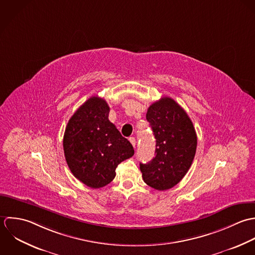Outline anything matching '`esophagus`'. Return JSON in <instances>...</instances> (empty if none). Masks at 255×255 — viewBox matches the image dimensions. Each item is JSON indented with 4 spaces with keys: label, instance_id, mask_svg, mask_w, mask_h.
<instances>
[{
    "label": "esophagus",
    "instance_id": "obj_1",
    "mask_svg": "<svg viewBox=\"0 0 255 255\" xmlns=\"http://www.w3.org/2000/svg\"><path fill=\"white\" fill-rule=\"evenodd\" d=\"M129 141H130V143L132 144V146H133L134 148H136V139H135L134 137H130V138H129Z\"/></svg>",
    "mask_w": 255,
    "mask_h": 255
}]
</instances>
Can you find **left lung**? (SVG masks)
Returning a JSON list of instances; mask_svg holds the SVG:
<instances>
[{
  "label": "left lung",
  "mask_w": 255,
  "mask_h": 255,
  "mask_svg": "<svg viewBox=\"0 0 255 255\" xmlns=\"http://www.w3.org/2000/svg\"><path fill=\"white\" fill-rule=\"evenodd\" d=\"M146 118L155 138L154 157L140 163L144 181L156 190H167L187 173L196 153L197 135L185 110L170 98L148 108Z\"/></svg>",
  "instance_id": "8db88e82"
}]
</instances>
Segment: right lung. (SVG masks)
I'll return each instance as SVG.
<instances>
[{"instance_id":"obj_1","label":"right lung","mask_w":255,"mask_h":255,"mask_svg":"<svg viewBox=\"0 0 255 255\" xmlns=\"http://www.w3.org/2000/svg\"><path fill=\"white\" fill-rule=\"evenodd\" d=\"M109 106L92 97L70 118L63 139L68 166L74 176L91 188H101L115 177L117 165L134 149L108 119Z\"/></svg>"}]
</instances>
